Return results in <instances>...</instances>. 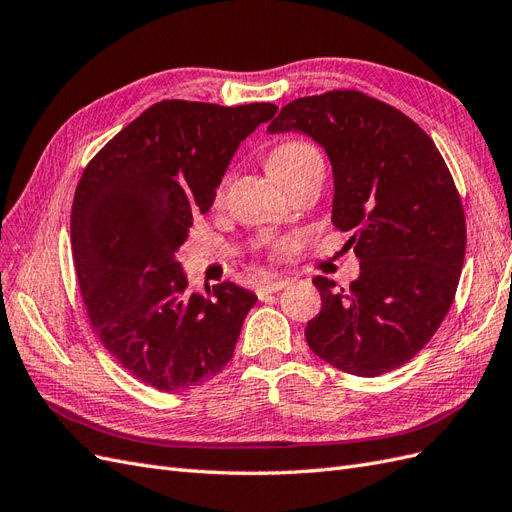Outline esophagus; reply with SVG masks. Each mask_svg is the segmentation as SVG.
<instances>
[{
    "mask_svg": "<svg viewBox=\"0 0 512 512\" xmlns=\"http://www.w3.org/2000/svg\"><path fill=\"white\" fill-rule=\"evenodd\" d=\"M286 284H288V280H282V277H271V280H265L256 286V294L258 297H265V294L282 290Z\"/></svg>",
    "mask_w": 512,
    "mask_h": 512,
    "instance_id": "1",
    "label": "esophagus"
}]
</instances>
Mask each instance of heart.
Returning a JSON list of instances; mask_svg holds the SVG:
<instances>
[{
    "mask_svg": "<svg viewBox=\"0 0 512 512\" xmlns=\"http://www.w3.org/2000/svg\"><path fill=\"white\" fill-rule=\"evenodd\" d=\"M314 160H320V156L312 145L301 143V141H290V143L277 145L269 153L267 166L273 175H277V173H286V170H292V168H297L307 162H314Z\"/></svg>",
    "mask_w": 512,
    "mask_h": 512,
    "instance_id": "1",
    "label": "heart"
}]
</instances>
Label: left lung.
Masks as SVG:
<instances>
[{"label":"left lung","mask_w":512,"mask_h":512,"mask_svg":"<svg viewBox=\"0 0 512 512\" xmlns=\"http://www.w3.org/2000/svg\"><path fill=\"white\" fill-rule=\"evenodd\" d=\"M267 132H303L327 153L331 220L361 260L348 288L314 277L322 309L307 346L363 378L408 363L451 309L466 256V215L440 151L395 106L354 89L292 100Z\"/></svg>","instance_id":"8db88e82"}]
</instances>
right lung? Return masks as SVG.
<instances>
[{
    "label": "right lung",
    "instance_id": "1",
    "mask_svg": "<svg viewBox=\"0 0 512 512\" xmlns=\"http://www.w3.org/2000/svg\"><path fill=\"white\" fill-rule=\"evenodd\" d=\"M277 106L162 100L113 136L76 185V280L102 346L136 380L181 393L218 376L258 297L232 282L188 292L175 254L226 168Z\"/></svg>",
    "mask_w": 512,
    "mask_h": 512
}]
</instances>
